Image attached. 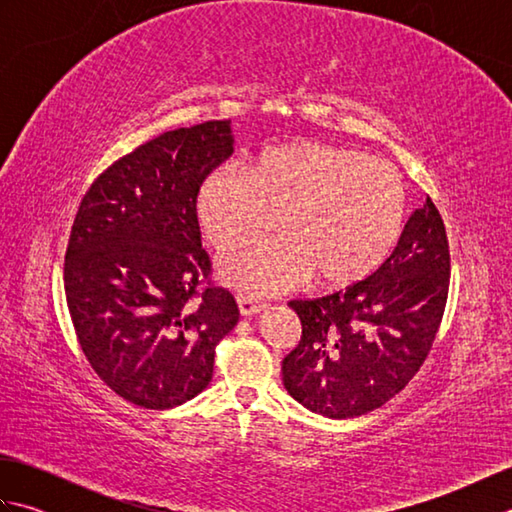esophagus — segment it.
I'll return each mask as SVG.
<instances>
[{
  "mask_svg": "<svg viewBox=\"0 0 512 512\" xmlns=\"http://www.w3.org/2000/svg\"><path fill=\"white\" fill-rule=\"evenodd\" d=\"M237 306H239V312H242V317H255V314H259L266 308V303L253 295H239Z\"/></svg>",
  "mask_w": 512,
  "mask_h": 512,
  "instance_id": "34e87169",
  "label": "esophagus"
}]
</instances>
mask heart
<instances>
[{
	"instance_id": "1",
	"label": "heart",
	"mask_w": 512,
	"mask_h": 512,
	"mask_svg": "<svg viewBox=\"0 0 512 512\" xmlns=\"http://www.w3.org/2000/svg\"><path fill=\"white\" fill-rule=\"evenodd\" d=\"M195 213L215 248L273 228V239L222 255L217 273L239 290L277 292L310 273L328 286L372 273L400 235L405 189L389 162L354 149L297 140L262 151L248 169L204 178Z\"/></svg>"
}]
</instances>
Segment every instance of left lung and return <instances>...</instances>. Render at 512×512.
<instances>
[{
  "label": "left lung",
  "instance_id": "1",
  "mask_svg": "<svg viewBox=\"0 0 512 512\" xmlns=\"http://www.w3.org/2000/svg\"><path fill=\"white\" fill-rule=\"evenodd\" d=\"M449 259L444 222L427 198L376 273L328 297L290 301L301 341L281 363L288 394L314 413L343 420L405 389L438 334Z\"/></svg>",
  "mask_w": 512,
  "mask_h": 512
}]
</instances>
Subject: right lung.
Listing matches in <instances>:
<instances>
[{
  "instance_id": "add662e5",
  "label": "right lung",
  "mask_w": 512,
  "mask_h": 512,
  "mask_svg": "<svg viewBox=\"0 0 512 512\" xmlns=\"http://www.w3.org/2000/svg\"><path fill=\"white\" fill-rule=\"evenodd\" d=\"M231 121H206L140 145L92 182L65 250V299L92 369L118 396L171 409L211 383L215 345L239 310L206 286L211 262L195 198L233 154Z\"/></svg>"
}]
</instances>
